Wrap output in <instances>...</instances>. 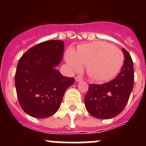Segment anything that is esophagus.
<instances>
[{"label":"esophagus","mask_w":146,"mask_h":146,"mask_svg":"<svg viewBox=\"0 0 146 146\" xmlns=\"http://www.w3.org/2000/svg\"><path fill=\"white\" fill-rule=\"evenodd\" d=\"M75 80L76 82H80V81H82V78L81 77V76H76L75 77Z\"/></svg>","instance_id":"obj_1"}]
</instances>
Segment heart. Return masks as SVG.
<instances>
[{
	"mask_svg": "<svg viewBox=\"0 0 146 146\" xmlns=\"http://www.w3.org/2000/svg\"><path fill=\"white\" fill-rule=\"evenodd\" d=\"M66 60L73 71H80L85 65L87 75L98 82L113 79L122 69L124 54L121 49L105 42H93L69 49Z\"/></svg>",
	"mask_w": 146,
	"mask_h": 146,
	"instance_id": "heart-1",
	"label": "heart"
}]
</instances>
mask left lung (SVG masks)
I'll return each instance as SVG.
<instances>
[{"label":"left lung","instance_id":"1","mask_svg":"<svg viewBox=\"0 0 146 146\" xmlns=\"http://www.w3.org/2000/svg\"><path fill=\"white\" fill-rule=\"evenodd\" d=\"M124 63L121 70L111 81L104 84H89L85 96L89 113L99 119H110L121 113L133 88L134 69L130 54L124 48Z\"/></svg>","mask_w":146,"mask_h":146}]
</instances>
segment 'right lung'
<instances>
[{"label": "right lung", "mask_w": 146, "mask_h": 146, "mask_svg": "<svg viewBox=\"0 0 146 146\" xmlns=\"http://www.w3.org/2000/svg\"><path fill=\"white\" fill-rule=\"evenodd\" d=\"M64 42L49 40L36 44L23 54L15 73V86L20 107L36 118L53 115L59 109L66 89L74 78L55 69L62 60Z\"/></svg>", "instance_id": "right-lung-1"}]
</instances>
